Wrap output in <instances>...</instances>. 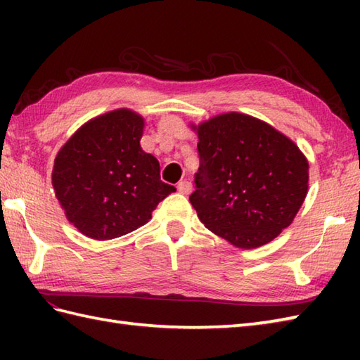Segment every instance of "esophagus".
Segmentation results:
<instances>
[{
	"label": "esophagus",
	"instance_id": "esophagus-1",
	"mask_svg": "<svg viewBox=\"0 0 360 360\" xmlns=\"http://www.w3.org/2000/svg\"><path fill=\"white\" fill-rule=\"evenodd\" d=\"M178 192L182 195H188L192 192V182L190 181H181L178 184Z\"/></svg>",
	"mask_w": 360,
	"mask_h": 360
}]
</instances>
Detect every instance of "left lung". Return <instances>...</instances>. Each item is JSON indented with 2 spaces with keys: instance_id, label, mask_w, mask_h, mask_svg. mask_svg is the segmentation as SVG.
<instances>
[{
  "instance_id": "1",
  "label": "left lung",
  "mask_w": 360,
  "mask_h": 360,
  "mask_svg": "<svg viewBox=\"0 0 360 360\" xmlns=\"http://www.w3.org/2000/svg\"><path fill=\"white\" fill-rule=\"evenodd\" d=\"M190 127L201 160L190 202L201 223L240 249L277 238L308 193L309 164L297 143L235 111Z\"/></svg>"
}]
</instances>
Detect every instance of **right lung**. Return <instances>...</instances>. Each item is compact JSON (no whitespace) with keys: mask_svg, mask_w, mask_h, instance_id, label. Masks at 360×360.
<instances>
[{"mask_svg":"<svg viewBox=\"0 0 360 360\" xmlns=\"http://www.w3.org/2000/svg\"><path fill=\"white\" fill-rule=\"evenodd\" d=\"M145 120L129 108L83 124L57 153L52 187L71 224L88 238L112 240L147 224L173 186L141 147Z\"/></svg>","mask_w":360,"mask_h":360,"instance_id":"add662e5","label":"right lung"}]
</instances>
